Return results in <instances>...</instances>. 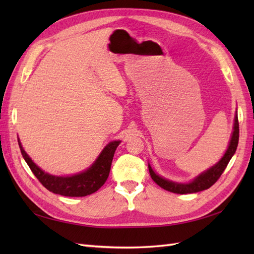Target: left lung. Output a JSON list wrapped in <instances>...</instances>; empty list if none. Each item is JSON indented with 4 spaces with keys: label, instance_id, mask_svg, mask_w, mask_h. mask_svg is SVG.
I'll use <instances>...</instances> for the list:
<instances>
[{
    "label": "left lung",
    "instance_id": "left-lung-1",
    "mask_svg": "<svg viewBox=\"0 0 254 254\" xmlns=\"http://www.w3.org/2000/svg\"><path fill=\"white\" fill-rule=\"evenodd\" d=\"M238 141H239V122H238V116H235V123H234V132L233 135H231L229 146L226 150L225 155L223 158L220 159L216 165L210 167L209 169L204 171L203 174L198 175L196 178L191 182L188 183H178L170 180H167L165 178L158 176L156 172L152 169L150 165H148V170L152 179L157 183V185L163 188L164 190H167L172 193H178V194H188V193H196L203 190H207L208 188L212 187L215 182H216L219 177L222 176L224 170L227 167L229 160L233 157L234 154L236 153L237 146H238Z\"/></svg>",
    "mask_w": 254,
    "mask_h": 254
}]
</instances>
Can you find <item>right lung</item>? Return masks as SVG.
Here are the masks:
<instances>
[{"label": "right lung", "mask_w": 254, "mask_h": 254, "mask_svg": "<svg viewBox=\"0 0 254 254\" xmlns=\"http://www.w3.org/2000/svg\"><path fill=\"white\" fill-rule=\"evenodd\" d=\"M119 144H120V141H113L108 144L99 155V157L87 170L73 176L57 177L41 170L27 155L18 139L21 155H23L27 165L29 166L32 174L47 190L64 196H86L98 191L108 179L113 155H115Z\"/></svg>", "instance_id": "add662e5"}]
</instances>
